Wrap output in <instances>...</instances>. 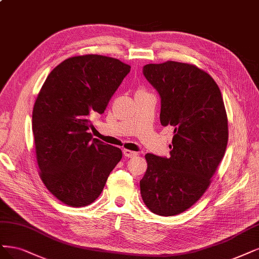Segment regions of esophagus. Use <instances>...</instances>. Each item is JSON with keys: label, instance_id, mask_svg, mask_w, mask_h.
<instances>
[{"label": "esophagus", "instance_id": "1", "mask_svg": "<svg viewBox=\"0 0 259 259\" xmlns=\"http://www.w3.org/2000/svg\"><path fill=\"white\" fill-rule=\"evenodd\" d=\"M123 154L125 157H128V158H132V157H135L137 155V152H134V151H131V150H127V149H124L123 150Z\"/></svg>", "mask_w": 259, "mask_h": 259}]
</instances>
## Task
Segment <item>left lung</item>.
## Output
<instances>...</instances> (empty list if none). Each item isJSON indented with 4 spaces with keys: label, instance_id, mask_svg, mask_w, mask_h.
<instances>
[{
    "label": "left lung",
    "instance_id": "8db88e82",
    "mask_svg": "<svg viewBox=\"0 0 259 259\" xmlns=\"http://www.w3.org/2000/svg\"><path fill=\"white\" fill-rule=\"evenodd\" d=\"M142 74L160 97V123L175 135L170 157L146 154L140 193L155 214L172 217L201 197L224 156L225 106L217 82L195 65L167 61L145 65Z\"/></svg>",
    "mask_w": 259,
    "mask_h": 259
}]
</instances>
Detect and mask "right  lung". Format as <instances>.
I'll use <instances>...</instances> for the list:
<instances>
[{
	"instance_id": "right-lung-1",
	"label": "right lung",
	"mask_w": 259,
	"mask_h": 259,
	"mask_svg": "<svg viewBox=\"0 0 259 259\" xmlns=\"http://www.w3.org/2000/svg\"><path fill=\"white\" fill-rule=\"evenodd\" d=\"M131 66L97 55L69 58L48 75L32 115L40 178L67 206L83 207L102 193L122 151L90 133V115L104 113Z\"/></svg>"
}]
</instances>
